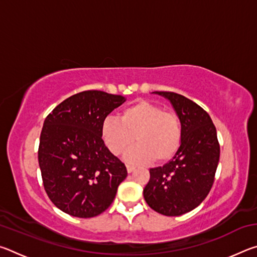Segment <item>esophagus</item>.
<instances>
[{"label":"esophagus","instance_id":"esophagus-1","mask_svg":"<svg viewBox=\"0 0 257 257\" xmlns=\"http://www.w3.org/2000/svg\"><path fill=\"white\" fill-rule=\"evenodd\" d=\"M135 170V167L134 165H132V164H127V171L130 173V172H133Z\"/></svg>","mask_w":257,"mask_h":257}]
</instances>
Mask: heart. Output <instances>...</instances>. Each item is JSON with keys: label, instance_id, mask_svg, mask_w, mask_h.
<instances>
[{"label": "heart", "instance_id": "heart-1", "mask_svg": "<svg viewBox=\"0 0 257 257\" xmlns=\"http://www.w3.org/2000/svg\"><path fill=\"white\" fill-rule=\"evenodd\" d=\"M101 138L113 155L124 153L135 143L138 145L125 154L133 163L167 162L181 145L182 128L176 112L163 110L147 101H136L122 108L119 119L106 116L101 124Z\"/></svg>", "mask_w": 257, "mask_h": 257}]
</instances>
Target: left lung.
<instances>
[{"label":"left lung","mask_w":257,"mask_h":257,"mask_svg":"<svg viewBox=\"0 0 257 257\" xmlns=\"http://www.w3.org/2000/svg\"><path fill=\"white\" fill-rule=\"evenodd\" d=\"M156 93L175 107L182 139L171 161L150 169L144 198L160 214L178 216L197 207L210 193L220 159V144L211 116L198 104L173 92Z\"/></svg>","instance_id":"8db88e82"}]
</instances>
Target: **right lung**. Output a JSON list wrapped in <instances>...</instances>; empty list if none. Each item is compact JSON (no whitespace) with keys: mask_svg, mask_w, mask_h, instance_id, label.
<instances>
[{"mask_svg":"<svg viewBox=\"0 0 257 257\" xmlns=\"http://www.w3.org/2000/svg\"><path fill=\"white\" fill-rule=\"evenodd\" d=\"M124 101L120 95L85 90L46 116L38 147L43 185L67 214L85 219L101 214L127 177L124 163L107 150L99 133L103 120Z\"/></svg>","mask_w":257,"mask_h":257,"instance_id":"add662e5","label":"right lung"}]
</instances>
